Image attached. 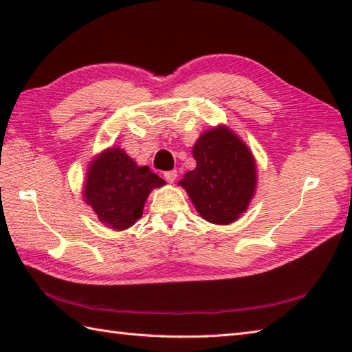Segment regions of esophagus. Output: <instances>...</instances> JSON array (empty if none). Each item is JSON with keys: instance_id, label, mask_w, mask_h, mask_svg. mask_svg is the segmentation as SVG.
I'll return each mask as SVG.
<instances>
[{"instance_id": "1", "label": "esophagus", "mask_w": 352, "mask_h": 352, "mask_svg": "<svg viewBox=\"0 0 352 352\" xmlns=\"http://www.w3.org/2000/svg\"><path fill=\"white\" fill-rule=\"evenodd\" d=\"M163 177H164V180H166L168 183H174L175 178H177V170H175V169L166 170V172H164V174H163Z\"/></svg>"}]
</instances>
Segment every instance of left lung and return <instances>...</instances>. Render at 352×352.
<instances>
[{
  "label": "left lung",
  "mask_w": 352,
  "mask_h": 352,
  "mask_svg": "<svg viewBox=\"0 0 352 352\" xmlns=\"http://www.w3.org/2000/svg\"><path fill=\"white\" fill-rule=\"evenodd\" d=\"M197 168L178 186L188 192L201 218L228 226L246 212L257 189V164L248 145L218 125L204 131L192 149Z\"/></svg>",
  "instance_id": "8db88e82"
}]
</instances>
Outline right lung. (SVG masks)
Wrapping results in <instances>:
<instances>
[{"instance_id":"1","label":"right lung","mask_w":352,"mask_h":352,"mask_svg":"<svg viewBox=\"0 0 352 352\" xmlns=\"http://www.w3.org/2000/svg\"><path fill=\"white\" fill-rule=\"evenodd\" d=\"M164 184L148 166H138L122 148L111 146L89 163L83 198L104 226L122 231L142 218L149 193Z\"/></svg>"}]
</instances>
